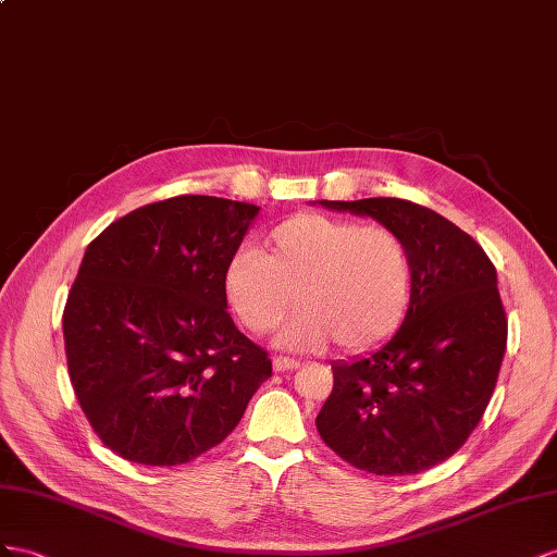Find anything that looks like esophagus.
I'll use <instances>...</instances> for the list:
<instances>
[{
	"instance_id": "esophagus-1",
	"label": "esophagus",
	"mask_w": 557,
	"mask_h": 557,
	"mask_svg": "<svg viewBox=\"0 0 557 557\" xmlns=\"http://www.w3.org/2000/svg\"><path fill=\"white\" fill-rule=\"evenodd\" d=\"M273 369H275V373L294 371V369H298V361H296V359H289V357H275V359H273Z\"/></svg>"
}]
</instances>
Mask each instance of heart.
Segmentation results:
<instances>
[{
	"label": "heart",
	"instance_id": "obj_1",
	"mask_svg": "<svg viewBox=\"0 0 557 557\" xmlns=\"http://www.w3.org/2000/svg\"><path fill=\"white\" fill-rule=\"evenodd\" d=\"M416 265L404 237L352 219L298 214L268 233L263 251L243 247L224 273L231 310L251 333H265L300 308L275 343L317 352L331 341L367 349L387 341L410 308Z\"/></svg>",
	"mask_w": 557,
	"mask_h": 557
}]
</instances>
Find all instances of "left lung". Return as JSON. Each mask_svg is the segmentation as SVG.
Segmentation results:
<instances>
[{"mask_svg":"<svg viewBox=\"0 0 557 557\" xmlns=\"http://www.w3.org/2000/svg\"><path fill=\"white\" fill-rule=\"evenodd\" d=\"M314 202L396 231L416 265L410 308L394 336L367 355L331 363L333 389L314 420L317 432L361 471L432 469L465 446L497 385L506 349L497 270L471 235L422 205Z\"/></svg>","mask_w":557,"mask_h":557,"instance_id":"left-lung-1","label":"left lung"}]
</instances>
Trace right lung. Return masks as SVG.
I'll list each match as a JSON object with an SVG mask.
<instances>
[{
	"mask_svg": "<svg viewBox=\"0 0 557 557\" xmlns=\"http://www.w3.org/2000/svg\"><path fill=\"white\" fill-rule=\"evenodd\" d=\"M261 208L145 205L88 245L62 314L70 380L107 448L177 467L224 441L273 363L237 331L224 273Z\"/></svg>",
	"mask_w": 557,
	"mask_h": 557,
	"instance_id": "obj_1",
	"label": "right lung"
}]
</instances>
